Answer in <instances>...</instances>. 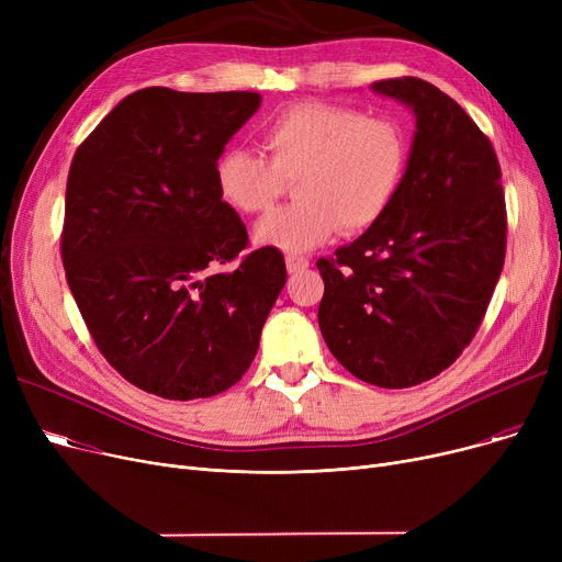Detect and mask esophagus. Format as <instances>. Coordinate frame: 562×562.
<instances>
[{
	"instance_id": "esophagus-1",
	"label": "esophagus",
	"mask_w": 562,
	"mask_h": 562,
	"mask_svg": "<svg viewBox=\"0 0 562 562\" xmlns=\"http://www.w3.org/2000/svg\"><path fill=\"white\" fill-rule=\"evenodd\" d=\"M310 269V259L307 257H299V255H286V271L291 276H296L301 271Z\"/></svg>"
}]
</instances>
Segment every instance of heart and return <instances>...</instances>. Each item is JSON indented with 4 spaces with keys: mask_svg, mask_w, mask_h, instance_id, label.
<instances>
[{
    "mask_svg": "<svg viewBox=\"0 0 562 562\" xmlns=\"http://www.w3.org/2000/svg\"><path fill=\"white\" fill-rule=\"evenodd\" d=\"M266 159L227 150L216 164L223 200L241 214H261L286 193L293 202L255 225V239L282 252H307L339 232L360 234L394 204L409 161L403 125L356 106L299 102L261 130Z\"/></svg>",
    "mask_w": 562,
    "mask_h": 562,
    "instance_id": "obj_1",
    "label": "heart"
}]
</instances>
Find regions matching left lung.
<instances>
[{
	"label": "left lung",
	"instance_id": "1",
	"mask_svg": "<svg viewBox=\"0 0 562 562\" xmlns=\"http://www.w3.org/2000/svg\"><path fill=\"white\" fill-rule=\"evenodd\" d=\"M373 88L415 109V145L390 212L316 261L318 326L352 375L403 390L474 339L504 269L508 214L492 140L453 98L417 77Z\"/></svg>",
	"mask_w": 562,
	"mask_h": 562
}]
</instances>
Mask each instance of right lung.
I'll use <instances>...</instances> for the list:
<instances>
[{
    "instance_id": "1",
    "label": "right lung",
    "mask_w": 562,
    "mask_h": 562,
    "mask_svg": "<svg viewBox=\"0 0 562 562\" xmlns=\"http://www.w3.org/2000/svg\"><path fill=\"white\" fill-rule=\"evenodd\" d=\"M259 102L143 88L72 157L66 280L104 360L147 394L191 401L236 385L286 282L282 252L250 250L216 184L225 143Z\"/></svg>"
}]
</instances>
